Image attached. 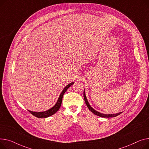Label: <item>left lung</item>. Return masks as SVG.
Instances as JSON below:
<instances>
[{"label":"left lung","mask_w":149,"mask_h":149,"mask_svg":"<svg viewBox=\"0 0 149 149\" xmlns=\"http://www.w3.org/2000/svg\"><path fill=\"white\" fill-rule=\"evenodd\" d=\"M84 100H85V103H86V106H87V107L88 108V109H89L93 113H94V114L97 115V116H99V117H104V118H105V117H106V118L114 117H116V116L120 115V113H121V112H120V113H115V114H104V113H100V112H99L96 111L95 110H94V109L90 106V104H89L88 100H87V99H86V95H85V91H84Z\"/></svg>","instance_id":"1"}]
</instances>
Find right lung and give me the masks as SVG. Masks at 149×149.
I'll return each mask as SVG.
<instances>
[{
  "mask_svg": "<svg viewBox=\"0 0 149 149\" xmlns=\"http://www.w3.org/2000/svg\"><path fill=\"white\" fill-rule=\"evenodd\" d=\"M73 84H74V82H72L70 84H69L68 85H67L65 87V88L63 90V91H62V93H61L59 97V99H58L56 103L55 104V106L54 107H52V108H50V109H49L48 111H45V112H32V111H28L33 116L36 117L37 118H46V117H48L49 116H51L53 114H54L55 113H56L59 110V109L61 107L64 94L67 90V89L69 88V87L71 85H72Z\"/></svg>",
  "mask_w": 149,
  "mask_h": 149,
  "instance_id": "1",
  "label": "right lung"
}]
</instances>
